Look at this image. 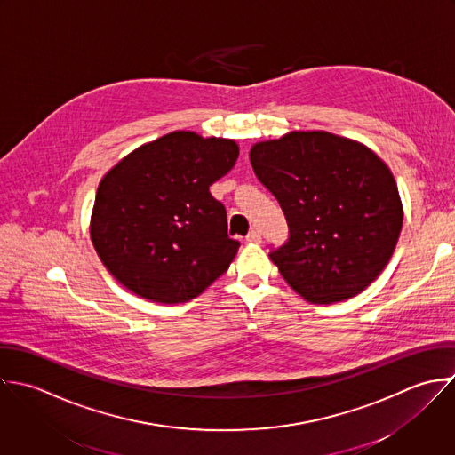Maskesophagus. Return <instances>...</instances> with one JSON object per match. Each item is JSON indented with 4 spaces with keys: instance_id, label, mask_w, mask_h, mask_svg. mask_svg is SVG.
<instances>
[{
    "instance_id": "34e87169",
    "label": "esophagus",
    "mask_w": 455,
    "mask_h": 455,
    "mask_svg": "<svg viewBox=\"0 0 455 455\" xmlns=\"http://www.w3.org/2000/svg\"><path fill=\"white\" fill-rule=\"evenodd\" d=\"M247 242H254V243L261 242V233L258 229H251L247 235Z\"/></svg>"
}]
</instances>
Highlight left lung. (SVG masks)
I'll return each mask as SVG.
<instances>
[{
  "instance_id": "obj_1",
  "label": "left lung",
  "mask_w": 455,
  "mask_h": 455,
  "mask_svg": "<svg viewBox=\"0 0 455 455\" xmlns=\"http://www.w3.org/2000/svg\"><path fill=\"white\" fill-rule=\"evenodd\" d=\"M251 162L290 228L270 259L307 302L347 300L383 272L401 235L403 203L376 153L324 131H302L256 143Z\"/></svg>"
}]
</instances>
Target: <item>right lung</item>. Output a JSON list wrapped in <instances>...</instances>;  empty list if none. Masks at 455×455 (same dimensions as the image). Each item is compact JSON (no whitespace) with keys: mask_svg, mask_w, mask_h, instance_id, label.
I'll return each instance as SVG.
<instances>
[{"mask_svg":"<svg viewBox=\"0 0 455 455\" xmlns=\"http://www.w3.org/2000/svg\"><path fill=\"white\" fill-rule=\"evenodd\" d=\"M238 145L176 131L122 158L99 183L93 247L109 274L141 299L199 297L235 259L228 215L210 185L228 174Z\"/></svg>","mask_w":455,"mask_h":455,"instance_id":"1","label":"right lung"}]
</instances>
